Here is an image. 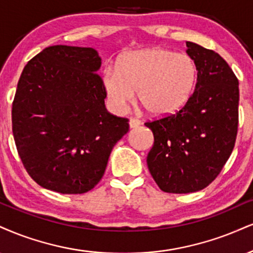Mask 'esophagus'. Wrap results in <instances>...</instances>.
<instances>
[{
    "instance_id": "34e87169",
    "label": "esophagus",
    "mask_w": 253,
    "mask_h": 253,
    "mask_svg": "<svg viewBox=\"0 0 253 253\" xmlns=\"http://www.w3.org/2000/svg\"><path fill=\"white\" fill-rule=\"evenodd\" d=\"M128 124H129V128H136V127H139L140 125H141V121L138 120V119H130Z\"/></svg>"
}]
</instances>
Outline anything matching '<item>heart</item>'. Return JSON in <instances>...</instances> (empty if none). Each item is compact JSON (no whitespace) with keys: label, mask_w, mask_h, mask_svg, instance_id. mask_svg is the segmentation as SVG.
Segmentation results:
<instances>
[{"label":"heart","mask_w":253,"mask_h":253,"mask_svg":"<svg viewBox=\"0 0 253 253\" xmlns=\"http://www.w3.org/2000/svg\"><path fill=\"white\" fill-rule=\"evenodd\" d=\"M196 82L192 57L159 47L129 51L118 67H107L102 75L106 95L115 111L124 113L139 92L141 105L160 117L180 111L192 96Z\"/></svg>","instance_id":"1"}]
</instances>
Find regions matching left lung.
Wrapping results in <instances>:
<instances>
[{
	"instance_id": "left-lung-1",
	"label": "left lung",
	"mask_w": 253,
	"mask_h": 253,
	"mask_svg": "<svg viewBox=\"0 0 253 253\" xmlns=\"http://www.w3.org/2000/svg\"><path fill=\"white\" fill-rule=\"evenodd\" d=\"M186 45L198 71L192 96L175 114L145 124L154 135L148 169L167 193L197 192L211 184L232 153L238 129V79L218 53Z\"/></svg>"
}]
</instances>
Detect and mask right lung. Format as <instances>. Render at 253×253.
Returning <instances> with one entry per match:
<instances>
[{"mask_svg": "<svg viewBox=\"0 0 253 253\" xmlns=\"http://www.w3.org/2000/svg\"><path fill=\"white\" fill-rule=\"evenodd\" d=\"M95 49L50 45L24 67L11 123L17 152L40 186L88 192L101 180L128 120L108 113Z\"/></svg>", "mask_w": 253, "mask_h": 253, "instance_id": "right-lung-1", "label": "right lung"}]
</instances>
